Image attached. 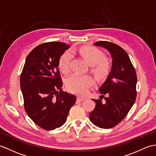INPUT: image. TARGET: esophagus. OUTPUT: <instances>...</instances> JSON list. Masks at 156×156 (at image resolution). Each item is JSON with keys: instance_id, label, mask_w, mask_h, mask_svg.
Returning a JSON list of instances; mask_svg holds the SVG:
<instances>
[{"instance_id": "1", "label": "esophagus", "mask_w": 156, "mask_h": 156, "mask_svg": "<svg viewBox=\"0 0 156 156\" xmlns=\"http://www.w3.org/2000/svg\"><path fill=\"white\" fill-rule=\"evenodd\" d=\"M84 100V98H81V97H77V102H81V101H83Z\"/></svg>"}]
</instances>
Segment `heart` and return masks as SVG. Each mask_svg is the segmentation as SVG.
<instances>
[{
  "label": "heart",
  "mask_w": 156,
  "mask_h": 156,
  "mask_svg": "<svg viewBox=\"0 0 156 156\" xmlns=\"http://www.w3.org/2000/svg\"><path fill=\"white\" fill-rule=\"evenodd\" d=\"M81 55L88 65L91 66V69L96 78L98 80H104L110 72V64L104 59V54L99 49L92 47H84L74 50ZM71 59V54L68 51L63 53L58 60V67L64 74L69 72V65ZM92 82V79L88 75L73 74L66 81L68 90L80 95H84L87 92L88 88Z\"/></svg>",
  "instance_id": "obj_1"
}]
</instances>
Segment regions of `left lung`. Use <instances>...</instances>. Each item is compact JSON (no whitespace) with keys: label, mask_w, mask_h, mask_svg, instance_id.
Returning <instances> with one entry per match:
<instances>
[{"label":"left lung","mask_w":156,"mask_h":156,"mask_svg":"<svg viewBox=\"0 0 156 156\" xmlns=\"http://www.w3.org/2000/svg\"><path fill=\"white\" fill-rule=\"evenodd\" d=\"M94 45L108 50L112 60L110 74L99 88L100 98H105V101L92 99L96 105L89 117L97 127L110 129L119 124L133 105L137 96V75L128 54L120 46L106 41Z\"/></svg>","instance_id":"obj_1"}]
</instances>
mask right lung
Returning <instances> with one entry per match:
<instances>
[{
  "label": "right lung",
  "instance_id": "right-lung-1",
  "mask_svg": "<svg viewBox=\"0 0 156 156\" xmlns=\"http://www.w3.org/2000/svg\"><path fill=\"white\" fill-rule=\"evenodd\" d=\"M69 48L62 42L39 45L27 55L21 74L25 110L36 125L45 130L64 125L76 101L74 94L62 90L58 69L59 58Z\"/></svg>",
  "mask_w": 156,
  "mask_h": 156
}]
</instances>
